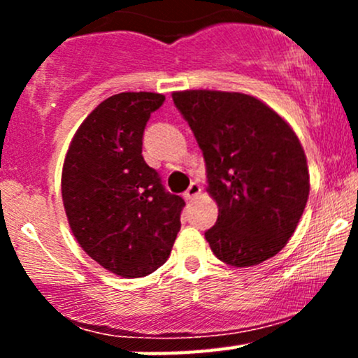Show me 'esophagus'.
I'll list each match as a JSON object with an SVG mask.
<instances>
[{"label":"esophagus","instance_id":"esophagus-1","mask_svg":"<svg viewBox=\"0 0 358 358\" xmlns=\"http://www.w3.org/2000/svg\"><path fill=\"white\" fill-rule=\"evenodd\" d=\"M200 192H202V188H200V185H199V183H192L190 187H188V190L183 193L185 200H193V199H196V196L200 195Z\"/></svg>","mask_w":358,"mask_h":358}]
</instances>
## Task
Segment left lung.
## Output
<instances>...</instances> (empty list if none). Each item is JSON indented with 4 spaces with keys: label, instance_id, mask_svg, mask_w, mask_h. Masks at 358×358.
Masks as SVG:
<instances>
[{
    "label": "left lung",
    "instance_id": "left-lung-1",
    "mask_svg": "<svg viewBox=\"0 0 358 358\" xmlns=\"http://www.w3.org/2000/svg\"><path fill=\"white\" fill-rule=\"evenodd\" d=\"M207 166V192L219 205L205 232L212 252L236 268L261 264L287 244L308 195L301 143L269 106L241 92H173Z\"/></svg>",
    "mask_w": 358,
    "mask_h": 358
}]
</instances>
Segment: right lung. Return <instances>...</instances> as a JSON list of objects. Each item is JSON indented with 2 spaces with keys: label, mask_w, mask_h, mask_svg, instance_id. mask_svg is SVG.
Instances as JSON below:
<instances>
[{
  "label": "right lung",
  "mask_w": 358,
  "mask_h": 358,
  "mask_svg": "<svg viewBox=\"0 0 358 358\" xmlns=\"http://www.w3.org/2000/svg\"><path fill=\"white\" fill-rule=\"evenodd\" d=\"M165 96L121 92L85 117L65 156L62 199L80 248L104 269L143 278L166 262L182 196L166 192L143 158V133Z\"/></svg>",
  "instance_id": "1"
}]
</instances>
